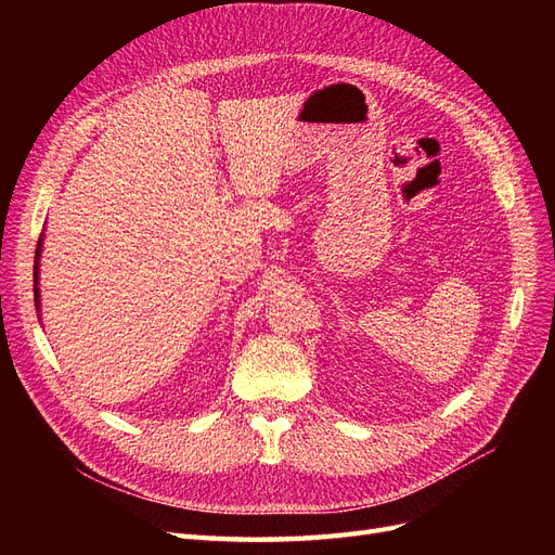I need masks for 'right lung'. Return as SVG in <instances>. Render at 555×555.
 Returning <instances> with one entry per match:
<instances>
[{"label":"right lung","mask_w":555,"mask_h":555,"mask_svg":"<svg viewBox=\"0 0 555 555\" xmlns=\"http://www.w3.org/2000/svg\"><path fill=\"white\" fill-rule=\"evenodd\" d=\"M41 249H43V233H41V238L37 243V255H35V304H37V312H41V292H39V271H41L39 259H41Z\"/></svg>","instance_id":"obj_1"}]
</instances>
